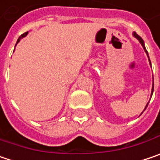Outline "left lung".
Listing matches in <instances>:
<instances>
[{
  "mask_svg": "<svg viewBox=\"0 0 160 160\" xmlns=\"http://www.w3.org/2000/svg\"><path fill=\"white\" fill-rule=\"evenodd\" d=\"M133 35H134V36H135V37H136V38H137L138 40L139 41V42L141 43V45H142V46H143V48H144V50H145V52H146V53L148 54V51L146 50V47H145V43H144V41H143L142 38H141V37H140V36H139L138 34H137L136 32H134V33H133ZM148 59H149V57H148ZM149 63H150V65H151V63H150V60H149ZM153 91H154V82H153V86H152V90H151V97H152V94H153ZM148 103L147 104V106H146V108H145V109L147 108V107H148ZM145 109H144V110H145Z\"/></svg>",
  "mask_w": 160,
  "mask_h": 160,
  "instance_id": "8db88e82",
  "label": "left lung"
}]
</instances>
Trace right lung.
<instances>
[{
    "label": "right lung",
    "mask_w": 160,
    "mask_h": 160,
    "mask_svg": "<svg viewBox=\"0 0 160 160\" xmlns=\"http://www.w3.org/2000/svg\"><path fill=\"white\" fill-rule=\"evenodd\" d=\"M27 33H28V32H24V33H23V34H22V35H21V36H20V37H19V39H18V40H17V42H16V44H17L18 42H20V40H21V39H22V38H23V37H25V36H26V35H27Z\"/></svg>",
    "instance_id": "obj_1"
}]
</instances>
